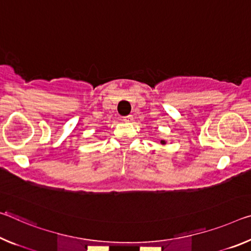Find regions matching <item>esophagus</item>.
<instances>
[{"mask_svg": "<svg viewBox=\"0 0 251 251\" xmlns=\"http://www.w3.org/2000/svg\"><path fill=\"white\" fill-rule=\"evenodd\" d=\"M123 121L124 122H132L133 121V115H128V116H125L123 118Z\"/></svg>", "mask_w": 251, "mask_h": 251, "instance_id": "1", "label": "esophagus"}]
</instances>
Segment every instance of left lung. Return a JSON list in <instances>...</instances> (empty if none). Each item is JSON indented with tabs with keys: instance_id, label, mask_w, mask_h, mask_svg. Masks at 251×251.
I'll use <instances>...</instances> for the list:
<instances>
[{
	"instance_id": "left-lung-1",
	"label": "left lung",
	"mask_w": 251,
	"mask_h": 251,
	"mask_svg": "<svg viewBox=\"0 0 251 251\" xmlns=\"http://www.w3.org/2000/svg\"><path fill=\"white\" fill-rule=\"evenodd\" d=\"M161 144H165V142L164 141H161Z\"/></svg>"
}]
</instances>
